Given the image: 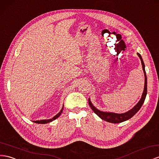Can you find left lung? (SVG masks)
<instances>
[{
    "mask_svg": "<svg viewBox=\"0 0 159 159\" xmlns=\"http://www.w3.org/2000/svg\"><path fill=\"white\" fill-rule=\"evenodd\" d=\"M137 55H138V56L141 60V63H142V66H143V70L144 74V91L143 93L142 97H141L140 101L137 103V104L134 106V108H132L130 110L126 111V112L122 113V114H116L114 112H106V111H100L99 110H98L96 108H95V107L93 106V105L92 104V102L89 98L88 102H89V105L90 106V108H91L92 110L94 111V113L96 114L101 119L104 120L106 122L116 124V123H120L126 120H128V119L131 118L133 116H134L137 111L140 109V108L142 107L143 103L145 100V98H146V96H147V75H146L145 66H144L143 58L139 53H137Z\"/></svg>",
    "mask_w": 159,
    "mask_h": 159,
    "instance_id": "obj_1",
    "label": "left lung"
}]
</instances>
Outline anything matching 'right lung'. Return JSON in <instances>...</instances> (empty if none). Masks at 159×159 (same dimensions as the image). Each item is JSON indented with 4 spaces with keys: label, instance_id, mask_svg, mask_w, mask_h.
Masks as SVG:
<instances>
[{
    "label": "right lung",
    "instance_id": "obj_1",
    "mask_svg": "<svg viewBox=\"0 0 159 159\" xmlns=\"http://www.w3.org/2000/svg\"><path fill=\"white\" fill-rule=\"evenodd\" d=\"M63 108L62 109L60 110L59 112L57 114L55 115V116L53 118H52L51 119H49V120H36V121H33V122H35V123H37V124H47V123H49V122H52L53 120H55V119L57 118L60 115H61V114L62 113L63 111Z\"/></svg>",
    "mask_w": 159,
    "mask_h": 159
}]
</instances>
